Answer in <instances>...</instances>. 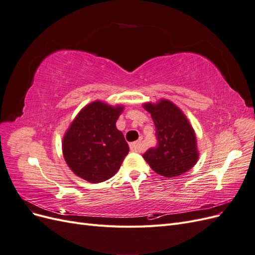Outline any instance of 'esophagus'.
Listing matches in <instances>:
<instances>
[{"label":"esophagus","mask_w":255,"mask_h":255,"mask_svg":"<svg viewBox=\"0 0 255 255\" xmlns=\"http://www.w3.org/2000/svg\"><path fill=\"white\" fill-rule=\"evenodd\" d=\"M129 148H130V151H133V152H141L142 151V145H141L140 141L132 142L129 144Z\"/></svg>","instance_id":"obj_1"}]
</instances>
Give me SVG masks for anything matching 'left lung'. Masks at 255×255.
<instances>
[{
	"label": "left lung",
	"instance_id": "8db88e82",
	"mask_svg": "<svg viewBox=\"0 0 255 255\" xmlns=\"http://www.w3.org/2000/svg\"><path fill=\"white\" fill-rule=\"evenodd\" d=\"M156 128V148L149 149L143 158L152 170L165 177L179 176L190 170L199 159L197 137L185 114L173 102L161 99L144 103Z\"/></svg>",
	"mask_w": 255,
	"mask_h": 255
}]
</instances>
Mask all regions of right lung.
I'll use <instances>...</instances> for the list:
<instances>
[{"label":"right lung","mask_w":255,"mask_h":255,"mask_svg":"<svg viewBox=\"0 0 255 255\" xmlns=\"http://www.w3.org/2000/svg\"><path fill=\"white\" fill-rule=\"evenodd\" d=\"M123 109L97 100L76 115L61 143L64 158L74 174L101 183L117 173L128 153L125 136L116 128Z\"/></svg>","instance_id":"1"}]
</instances>
